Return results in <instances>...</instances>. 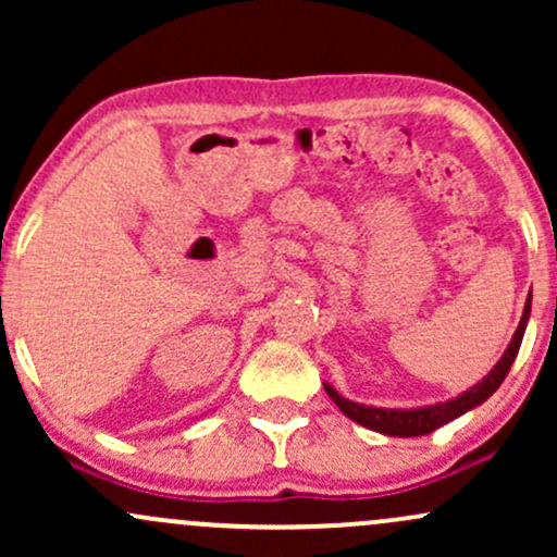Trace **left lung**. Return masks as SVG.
<instances>
[{"instance_id":"1","label":"left lung","mask_w":557,"mask_h":557,"mask_svg":"<svg viewBox=\"0 0 557 557\" xmlns=\"http://www.w3.org/2000/svg\"><path fill=\"white\" fill-rule=\"evenodd\" d=\"M529 311H532V296H529L527 306H523L519 330H516L513 341H510L508 348H505L503 359L495 363V369H492L479 385L471 387L469 393L458 395L456 400L437 403V406H426V408H411V411H400V408H395L393 411V408H372V406H361V403H354V400H345L343 395H337V389L330 385H324V389H327L332 403L341 408L345 417L354 419L356 424L367 426V430L382 432L387 434V437H421V434H430L434 430H440L443 424H447V421L458 419L461 413L471 411V408L482 406V403L503 385V380L508 376L510 367H513L516 361V354H519L521 348L523 330H527V322H529Z\"/></svg>"}]
</instances>
